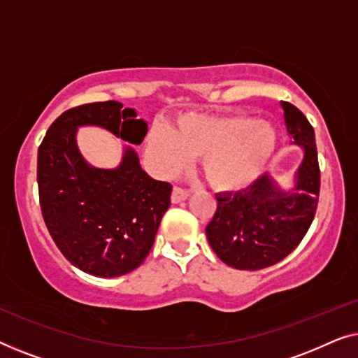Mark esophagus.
<instances>
[{
	"label": "esophagus",
	"mask_w": 358,
	"mask_h": 358,
	"mask_svg": "<svg viewBox=\"0 0 358 358\" xmlns=\"http://www.w3.org/2000/svg\"><path fill=\"white\" fill-rule=\"evenodd\" d=\"M187 197H189L187 190H184L180 187H174L173 194H171V202L180 203V202H184V200H187Z\"/></svg>",
	"instance_id": "34e87169"
}]
</instances>
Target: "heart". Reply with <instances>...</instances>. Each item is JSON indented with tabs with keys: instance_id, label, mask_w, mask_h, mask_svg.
<instances>
[{
	"instance_id": "b5f03b06",
	"label": "heart",
	"mask_w": 358,
	"mask_h": 358,
	"mask_svg": "<svg viewBox=\"0 0 358 358\" xmlns=\"http://www.w3.org/2000/svg\"><path fill=\"white\" fill-rule=\"evenodd\" d=\"M277 148L275 129L248 115L187 114L169 131L155 129L146 151L161 174H174L200 158L207 182L220 192H238L264 174Z\"/></svg>"
}]
</instances>
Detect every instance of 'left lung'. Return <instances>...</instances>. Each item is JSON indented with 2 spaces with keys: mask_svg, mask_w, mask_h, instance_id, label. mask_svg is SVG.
Listing matches in <instances>:
<instances>
[{
  "mask_svg": "<svg viewBox=\"0 0 358 358\" xmlns=\"http://www.w3.org/2000/svg\"><path fill=\"white\" fill-rule=\"evenodd\" d=\"M292 146L303 151L288 187L264 174L251 187L217 194V212L207 224L208 244L229 267L259 271L285 259L305 236L320 197L315 130L290 102H280Z\"/></svg>",
  "mask_w": 358,
  "mask_h": 358,
  "instance_id": "1",
  "label": "left lung"
}]
</instances>
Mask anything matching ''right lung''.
Here are the masks:
<instances>
[{"instance_id":"obj_1","label":"right lung","mask_w":358,"mask_h":358,"mask_svg":"<svg viewBox=\"0 0 358 358\" xmlns=\"http://www.w3.org/2000/svg\"><path fill=\"white\" fill-rule=\"evenodd\" d=\"M136 115L117 101L75 107L53 122L38 146L43 222L63 256L94 277L135 271L171 205V184L150 178L131 148L148 131V122ZM81 126H97L126 141L119 166L97 169L82 156L76 140Z\"/></svg>"}]
</instances>
